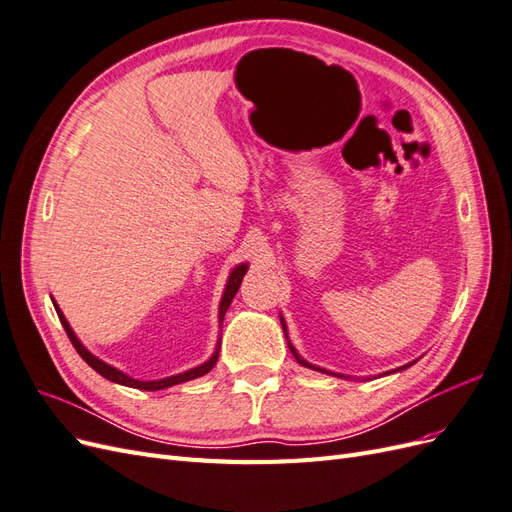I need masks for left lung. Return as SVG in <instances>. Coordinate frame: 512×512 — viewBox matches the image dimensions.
<instances>
[{"mask_svg": "<svg viewBox=\"0 0 512 512\" xmlns=\"http://www.w3.org/2000/svg\"><path fill=\"white\" fill-rule=\"evenodd\" d=\"M282 320V329H284V335H286V339H288V333H286V322H284V318H280ZM288 348H290V352H292V356H294V359H297V363H301L303 367H309V369H318V371H322V374H331V376H337V378H344V376H339V374H333V371H327V369H322V367H316V365H312V363H307L305 359H303V356L297 352V350H294V346L288 342ZM416 361H412V363H408V365H404V367H397L395 371H401V369H408L410 365H414ZM389 374H393V371H386V374L384 376H389Z\"/></svg>", "mask_w": 512, "mask_h": 512, "instance_id": "left-lung-1", "label": "left lung"}]
</instances>
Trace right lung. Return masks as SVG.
I'll return each mask as SVG.
<instances>
[{"label": "right lung", "instance_id": "right-lung-1", "mask_svg": "<svg viewBox=\"0 0 512 512\" xmlns=\"http://www.w3.org/2000/svg\"><path fill=\"white\" fill-rule=\"evenodd\" d=\"M245 273H247V265H239V267L232 269V273H230V277H228V284H226V290H224L222 301H220V324H222V320H224L226 309L230 307L232 299H235V294H237V290H239V286H241V280H243ZM53 305H55V312H57L61 324H64V329H66V333H68V337H70L72 346L76 348V352L81 354V359H83L91 369H96L102 378L111 380V382H117V384H123V386H130V389H141V391H160V389H168V386H175V384L188 382V380H194V378H200V376L209 374V371L213 369V365L218 363L220 342H218V348H215V352L211 354V359H209L207 363H203V365L192 367V369H188V371H183V374L168 376V378H162V380H136V378H132V376H128V374H123V371H119L117 367L100 361L98 356L91 354V352L79 342V337L74 335V331L70 329V324H68L66 316L61 314V309L57 307L55 301H53Z\"/></svg>", "mask_w": 512, "mask_h": 512}]
</instances>
